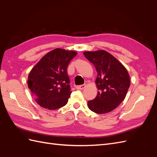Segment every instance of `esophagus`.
Here are the masks:
<instances>
[{"label": "esophagus", "instance_id": "obj_1", "mask_svg": "<svg viewBox=\"0 0 157 157\" xmlns=\"http://www.w3.org/2000/svg\"><path fill=\"white\" fill-rule=\"evenodd\" d=\"M86 85L84 84H82V85H79V86H76V88H77V90H82L85 87H86Z\"/></svg>", "mask_w": 157, "mask_h": 157}]
</instances>
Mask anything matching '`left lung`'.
Here are the masks:
<instances>
[{
	"instance_id": "8db88e82",
	"label": "left lung",
	"mask_w": 157,
	"mask_h": 157,
	"mask_svg": "<svg viewBox=\"0 0 157 157\" xmlns=\"http://www.w3.org/2000/svg\"><path fill=\"white\" fill-rule=\"evenodd\" d=\"M84 55L96 69L97 96L88 101V107L98 114L111 112L124 100L130 85L126 69L105 50L84 52Z\"/></svg>"
}]
</instances>
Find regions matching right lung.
<instances>
[{
    "label": "right lung",
    "instance_id": "1",
    "mask_svg": "<svg viewBox=\"0 0 157 157\" xmlns=\"http://www.w3.org/2000/svg\"><path fill=\"white\" fill-rule=\"evenodd\" d=\"M76 52L56 48L44 56L31 69L28 87L35 101L50 110L67 104L71 92L67 67Z\"/></svg>",
    "mask_w": 157,
    "mask_h": 157
}]
</instances>
